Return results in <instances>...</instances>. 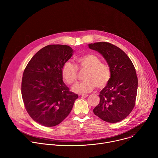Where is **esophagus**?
Returning a JSON list of instances; mask_svg holds the SVG:
<instances>
[{
	"label": "esophagus",
	"instance_id": "obj_1",
	"mask_svg": "<svg viewBox=\"0 0 158 158\" xmlns=\"http://www.w3.org/2000/svg\"><path fill=\"white\" fill-rule=\"evenodd\" d=\"M81 96L82 98H87V97L88 96V95L84 94H81Z\"/></svg>",
	"mask_w": 158,
	"mask_h": 158
}]
</instances>
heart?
Segmentation results:
<instances>
[{"label": "heart", "instance_id": "1", "mask_svg": "<svg viewBox=\"0 0 158 158\" xmlns=\"http://www.w3.org/2000/svg\"><path fill=\"white\" fill-rule=\"evenodd\" d=\"M77 67L86 69L84 81L76 84L73 91L77 93H87L92 91L96 87L104 88L110 81L111 71L109 66L102 63L101 59L93 54H87L77 58ZM64 80L70 85L74 84L77 79V67L70 61L64 64L61 69Z\"/></svg>", "mask_w": 158, "mask_h": 158}]
</instances>
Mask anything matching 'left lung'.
Here are the masks:
<instances>
[{
	"mask_svg": "<svg viewBox=\"0 0 158 158\" xmlns=\"http://www.w3.org/2000/svg\"><path fill=\"white\" fill-rule=\"evenodd\" d=\"M89 48L102 55L111 71L94 113L107 123L120 122L129 116L136 104L138 84L136 69L127 55L113 44L95 42L89 44Z\"/></svg>",
	"mask_w": 158,
	"mask_h": 158,
	"instance_id": "1",
	"label": "left lung"
}]
</instances>
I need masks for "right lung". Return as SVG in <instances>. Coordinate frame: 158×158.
Segmentation results:
<instances>
[{
	"label": "right lung",
	"instance_id": "1",
	"mask_svg": "<svg viewBox=\"0 0 158 158\" xmlns=\"http://www.w3.org/2000/svg\"><path fill=\"white\" fill-rule=\"evenodd\" d=\"M73 53L69 46L49 45L32 57L24 71L21 93L25 108L34 121L44 126L60 124L78 98L64 83L61 73Z\"/></svg>",
	"mask_w": 158,
	"mask_h": 158
}]
</instances>
